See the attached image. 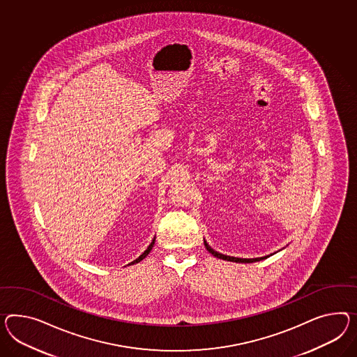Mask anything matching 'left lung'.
I'll return each mask as SVG.
<instances>
[{
    "instance_id": "obj_1",
    "label": "left lung",
    "mask_w": 357,
    "mask_h": 357,
    "mask_svg": "<svg viewBox=\"0 0 357 357\" xmlns=\"http://www.w3.org/2000/svg\"><path fill=\"white\" fill-rule=\"evenodd\" d=\"M204 246L208 250V252L215 256V257H219V259H222V260H228V261H234V263H254V261H259V260H263V259L268 257V256H264V257H255V259H239V257H234V256H227L219 254L218 251H215L213 248H211V247L207 245L206 241H204Z\"/></svg>"
}]
</instances>
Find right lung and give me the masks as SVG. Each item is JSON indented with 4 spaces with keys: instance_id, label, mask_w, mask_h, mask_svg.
I'll list each match as a JSON object with an SVG mask.
<instances>
[{
    "instance_id": "add662e5",
    "label": "right lung",
    "mask_w": 357,
    "mask_h": 357,
    "mask_svg": "<svg viewBox=\"0 0 357 357\" xmlns=\"http://www.w3.org/2000/svg\"><path fill=\"white\" fill-rule=\"evenodd\" d=\"M154 241H155V238H154V239H153V242H151V243H150V246L147 247L146 251H145V252H144V254H142V255L139 256V257H137V259H136V260H133V261H132V263H130V264H135V263H138V261H141V260H142V259H145V257H146V256L149 255V252H150V251H151V248H153V247H154Z\"/></svg>"
}]
</instances>
